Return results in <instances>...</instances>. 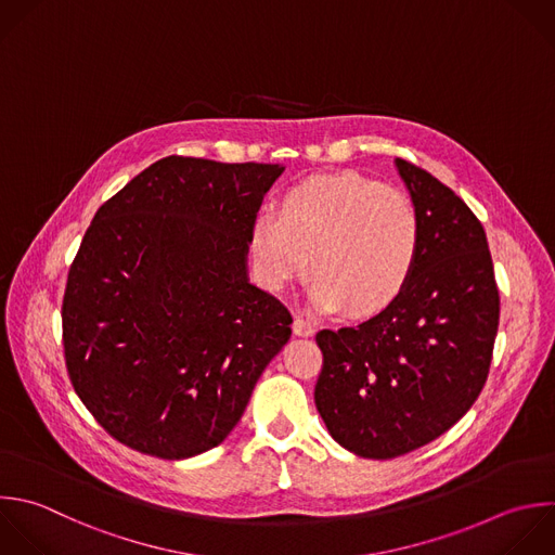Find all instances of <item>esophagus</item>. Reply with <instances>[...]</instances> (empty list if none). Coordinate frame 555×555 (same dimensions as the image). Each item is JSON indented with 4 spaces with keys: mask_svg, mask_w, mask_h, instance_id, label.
I'll list each match as a JSON object with an SVG mask.
<instances>
[{
    "mask_svg": "<svg viewBox=\"0 0 555 555\" xmlns=\"http://www.w3.org/2000/svg\"><path fill=\"white\" fill-rule=\"evenodd\" d=\"M293 332L297 334V336H312L314 334V327L308 323V321H304V319H295L293 321Z\"/></svg>",
    "mask_w": 555,
    "mask_h": 555,
    "instance_id": "1",
    "label": "esophagus"
}]
</instances>
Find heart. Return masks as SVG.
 Listing matches in <instances>:
<instances>
[{"mask_svg": "<svg viewBox=\"0 0 555 555\" xmlns=\"http://www.w3.org/2000/svg\"><path fill=\"white\" fill-rule=\"evenodd\" d=\"M421 238L418 215L405 195L345 171L288 189L278 215L256 217L249 245L269 291H284L310 267L308 295L317 310L345 308L353 319H369L410 284Z\"/></svg>", "mask_w": 555, "mask_h": 555, "instance_id": "heart-1", "label": "heart"}]
</instances>
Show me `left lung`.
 I'll return each mask as SVG.
<instances>
[{"label":"left lung","mask_w":555,"mask_h":555,"mask_svg":"<svg viewBox=\"0 0 555 555\" xmlns=\"http://www.w3.org/2000/svg\"><path fill=\"white\" fill-rule=\"evenodd\" d=\"M421 221V254L401 297L373 319L321 330L317 410L360 457L414 451L455 425L488 377L499 291L481 223L427 171L395 160Z\"/></svg>","instance_id":"obj_1"}]
</instances>
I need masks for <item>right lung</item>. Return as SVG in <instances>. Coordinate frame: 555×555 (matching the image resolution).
Segmentation results:
<instances>
[{
	"instance_id": "obj_1",
	"label": "right lung",
	"mask_w": 555,
	"mask_h": 555,
	"mask_svg": "<svg viewBox=\"0 0 555 555\" xmlns=\"http://www.w3.org/2000/svg\"><path fill=\"white\" fill-rule=\"evenodd\" d=\"M280 165L169 156L93 217L69 269L72 384L119 442L165 460L221 444L291 338L249 282L251 225Z\"/></svg>"
}]
</instances>
